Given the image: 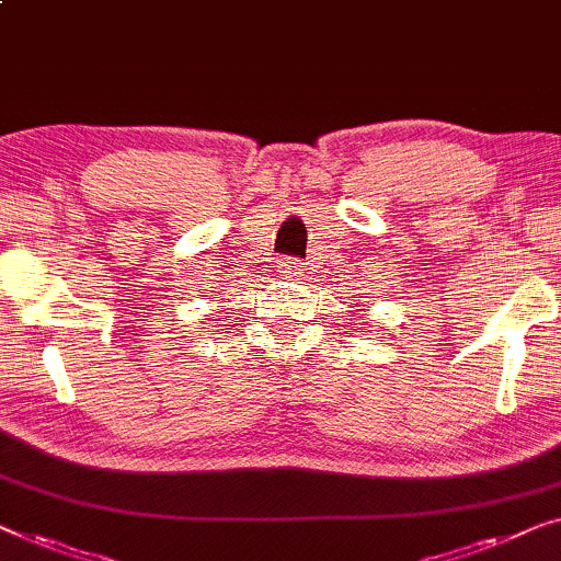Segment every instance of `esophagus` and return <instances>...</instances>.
<instances>
[{"label": "esophagus", "mask_w": 561, "mask_h": 561, "mask_svg": "<svg viewBox=\"0 0 561 561\" xmlns=\"http://www.w3.org/2000/svg\"><path fill=\"white\" fill-rule=\"evenodd\" d=\"M280 273H283V278H300V275H304V263H298V261H283L280 265Z\"/></svg>", "instance_id": "34e87169"}]
</instances>
